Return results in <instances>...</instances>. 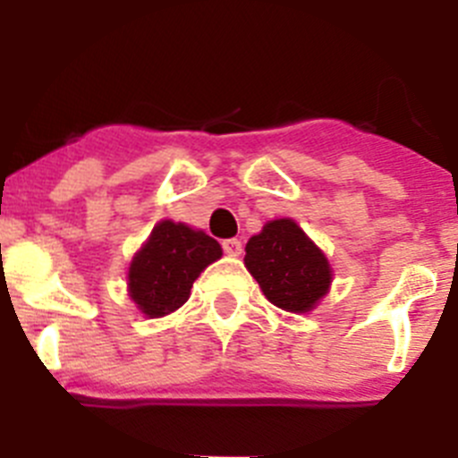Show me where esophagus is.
I'll return each mask as SVG.
<instances>
[{
  "instance_id": "esophagus-1",
  "label": "esophagus",
  "mask_w": 458,
  "mask_h": 458,
  "mask_svg": "<svg viewBox=\"0 0 458 458\" xmlns=\"http://www.w3.org/2000/svg\"><path fill=\"white\" fill-rule=\"evenodd\" d=\"M221 246H224V252L228 257H239L242 255V242H239V239H225L224 243H221Z\"/></svg>"
}]
</instances>
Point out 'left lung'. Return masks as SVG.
<instances>
[{"instance_id": "left-lung-1", "label": "left lung", "mask_w": 458, "mask_h": 458, "mask_svg": "<svg viewBox=\"0 0 458 458\" xmlns=\"http://www.w3.org/2000/svg\"><path fill=\"white\" fill-rule=\"evenodd\" d=\"M243 263L267 301L285 312H310L332 284L330 261L293 219L267 221L246 243Z\"/></svg>"}]
</instances>
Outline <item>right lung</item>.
Returning a JSON list of instances; mask_svg holds the SVG:
<instances>
[{
    "label": "right lung",
    "mask_w": 458,
    "mask_h": 458,
    "mask_svg": "<svg viewBox=\"0 0 458 458\" xmlns=\"http://www.w3.org/2000/svg\"><path fill=\"white\" fill-rule=\"evenodd\" d=\"M221 246L203 230L164 219L152 228L128 267V294L146 317H165L191 297L197 276L221 259Z\"/></svg>",
    "instance_id": "1"
}]
</instances>
